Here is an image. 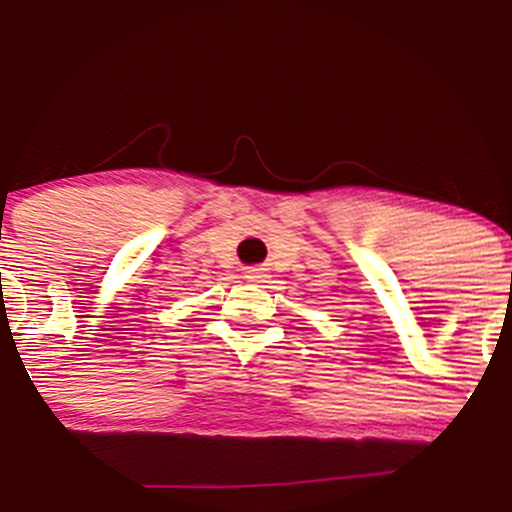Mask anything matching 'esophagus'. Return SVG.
I'll list each match as a JSON object with an SVG mask.
<instances>
[{
    "label": "esophagus",
    "mask_w": 512,
    "mask_h": 512,
    "mask_svg": "<svg viewBox=\"0 0 512 512\" xmlns=\"http://www.w3.org/2000/svg\"><path fill=\"white\" fill-rule=\"evenodd\" d=\"M248 279H260V274H257V272H248Z\"/></svg>",
    "instance_id": "esophagus-1"
}]
</instances>
